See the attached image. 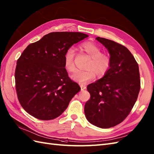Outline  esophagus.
<instances>
[{
	"instance_id": "34e87169",
	"label": "esophagus",
	"mask_w": 154,
	"mask_h": 154,
	"mask_svg": "<svg viewBox=\"0 0 154 154\" xmlns=\"http://www.w3.org/2000/svg\"><path fill=\"white\" fill-rule=\"evenodd\" d=\"M80 88H81V90H84L86 89V86L84 84H80Z\"/></svg>"
}]
</instances>
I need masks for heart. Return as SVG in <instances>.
I'll use <instances>...</instances> for the list:
<instances>
[{"label": "heart", "mask_w": 154, "mask_h": 154, "mask_svg": "<svg viewBox=\"0 0 154 154\" xmlns=\"http://www.w3.org/2000/svg\"><path fill=\"white\" fill-rule=\"evenodd\" d=\"M81 48L91 57L85 70H77L71 78L74 81L80 84H86L94 79L97 76L101 78L104 76L110 69L112 59L109 55L101 53V49L98 45L93 42H86L82 44ZM75 52L73 48H70L66 50L64 55V65L66 70L72 72L76 69L74 63Z\"/></svg>", "instance_id": "heart-1"}]
</instances>
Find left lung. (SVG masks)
Instances as JSON below:
<instances>
[{
  "mask_svg": "<svg viewBox=\"0 0 154 154\" xmlns=\"http://www.w3.org/2000/svg\"><path fill=\"white\" fill-rule=\"evenodd\" d=\"M96 40L107 49L112 65L104 76L88 85L90 99L84 107L89 122L100 128H110L122 122L132 110L140 89L138 63L123 45L106 38Z\"/></svg>",
  "mask_w": 154,
  "mask_h": 154,
  "instance_id": "8db88e82",
  "label": "left lung"
}]
</instances>
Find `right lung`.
I'll list each match as a JSON object with an SVG mask.
<instances>
[{"label": "right lung", "instance_id": "obj_1", "mask_svg": "<svg viewBox=\"0 0 154 154\" xmlns=\"http://www.w3.org/2000/svg\"><path fill=\"white\" fill-rule=\"evenodd\" d=\"M88 36L78 32H53L25 49L17 61L15 81L19 102L27 113L50 120L66 109L80 87L69 77L64 55Z\"/></svg>", "mask_w": 154, "mask_h": 154}]
</instances>
